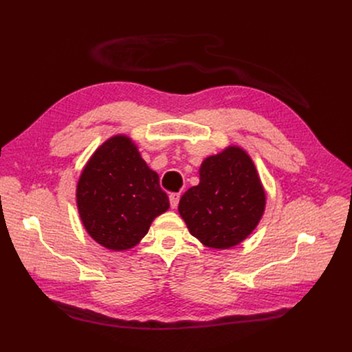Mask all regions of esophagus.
Returning <instances> with one entry per match:
<instances>
[{
	"label": "esophagus",
	"instance_id": "34e87169",
	"mask_svg": "<svg viewBox=\"0 0 352 352\" xmlns=\"http://www.w3.org/2000/svg\"><path fill=\"white\" fill-rule=\"evenodd\" d=\"M179 200H180V195H179V193H172V195L169 196V202H170V208H172V209H176V208H177Z\"/></svg>",
	"mask_w": 352,
	"mask_h": 352
}]
</instances>
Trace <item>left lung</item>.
Listing matches in <instances>:
<instances>
[{
	"mask_svg": "<svg viewBox=\"0 0 352 352\" xmlns=\"http://www.w3.org/2000/svg\"><path fill=\"white\" fill-rule=\"evenodd\" d=\"M265 206L266 193L254 160L233 144L202 162L199 185L180 197L177 209L200 243L229 249L256 229Z\"/></svg>",
	"mask_w": 352,
	"mask_h": 352,
	"instance_id": "8db88e82",
	"label": "left lung"
}]
</instances>
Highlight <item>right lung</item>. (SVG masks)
<instances>
[{"label":"right lung","instance_id":"1","mask_svg":"<svg viewBox=\"0 0 352 352\" xmlns=\"http://www.w3.org/2000/svg\"><path fill=\"white\" fill-rule=\"evenodd\" d=\"M80 221L89 235L114 252L135 248L169 209L159 175L126 135L100 144L82 167L76 188Z\"/></svg>","mask_w":352,"mask_h":352}]
</instances>
